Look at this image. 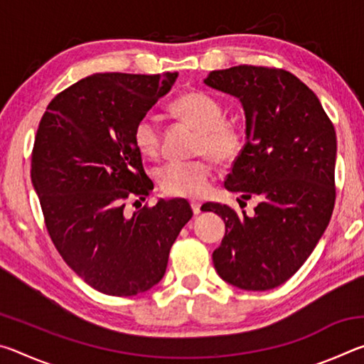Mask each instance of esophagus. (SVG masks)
Instances as JSON below:
<instances>
[{"label":"esophagus","instance_id":"esophagus-1","mask_svg":"<svg viewBox=\"0 0 364 364\" xmlns=\"http://www.w3.org/2000/svg\"><path fill=\"white\" fill-rule=\"evenodd\" d=\"M200 202H197V200H191V208H193V212H194V215H199L200 213Z\"/></svg>","mask_w":364,"mask_h":364}]
</instances>
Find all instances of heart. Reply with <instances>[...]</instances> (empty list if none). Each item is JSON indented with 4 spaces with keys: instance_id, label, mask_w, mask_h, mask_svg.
Here are the masks:
<instances>
[{
    "instance_id": "obj_1",
    "label": "heart",
    "mask_w": 364,
    "mask_h": 364,
    "mask_svg": "<svg viewBox=\"0 0 364 364\" xmlns=\"http://www.w3.org/2000/svg\"><path fill=\"white\" fill-rule=\"evenodd\" d=\"M171 112L199 130L194 152L205 154L186 162H170L157 171L160 191L170 197H200L210 186L213 165H231L247 146V130L236 119H228L217 97L200 90L186 91L171 102ZM132 139L144 159H156L162 144V130L156 117L143 115L133 125Z\"/></svg>"
}]
</instances>
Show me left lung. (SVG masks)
Masks as SVG:
<instances>
[{"instance_id": "left-lung-1", "label": "left lung", "mask_w": 364, "mask_h": 364, "mask_svg": "<svg viewBox=\"0 0 364 364\" xmlns=\"http://www.w3.org/2000/svg\"><path fill=\"white\" fill-rule=\"evenodd\" d=\"M205 85L241 100L247 146L225 188L258 199L254 217L207 202L225 221L217 273L244 291L292 278L316 247L336 204V130L321 102L291 72L264 65L212 70ZM241 202V200H239Z\"/></svg>"}]
</instances>
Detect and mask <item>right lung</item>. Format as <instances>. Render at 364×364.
I'll use <instances>...</instances> for the list:
<instances>
[{"mask_svg":"<svg viewBox=\"0 0 364 364\" xmlns=\"http://www.w3.org/2000/svg\"><path fill=\"white\" fill-rule=\"evenodd\" d=\"M176 77L95 73L54 96L36 130L32 183L49 237L102 294L128 297L156 286L193 217L183 199L159 200L133 215L125 208L154 188L133 144V125Z\"/></svg>","mask_w":364,"mask_h":364,"instance_id":"obj_1","label":"right lung"}]
</instances>
